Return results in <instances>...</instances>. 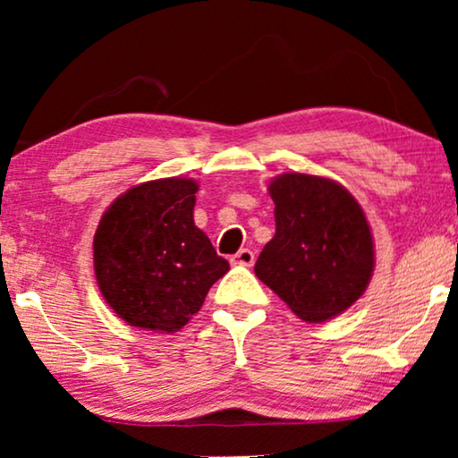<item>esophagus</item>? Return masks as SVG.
I'll return each mask as SVG.
<instances>
[{
	"instance_id": "1",
	"label": "esophagus",
	"mask_w": 458,
	"mask_h": 458,
	"mask_svg": "<svg viewBox=\"0 0 458 458\" xmlns=\"http://www.w3.org/2000/svg\"><path fill=\"white\" fill-rule=\"evenodd\" d=\"M231 265H240V267H252L254 265V252L252 250L243 248L237 252L235 256H231Z\"/></svg>"
}]
</instances>
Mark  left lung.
<instances>
[{"mask_svg":"<svg viewBox=\"0 0 458 458\" xmlns=\"http://www.w3.org/2000/svg\"><path fill=\"white\" fill-rule=\"evenodd\" d=\"M275 235L254 273L302 321L350 309L371 281L373 237L360 204L335 181L284 173L268 183Z\"/></svg>","mask_w":458,"mask_h":458,"instance_id":"1","label":"left lung"}]
</instances>
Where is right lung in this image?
Instances as JSON below:
<instances>
[{"mask_svg":"<svg viewBox=\"0 0 458 458\" xmlns=\"http://www.w3.org/2000/svg\"><path fill=\"white\" fill-rule=\"evenodd\" d=\"M196 191L193 179L148 181L104 212L93 237V268L104 300L124 323L179 331L229 271L193 223Z\"/></svg>","mask_w":458,"mask_h":458,"instance_id":"obj_1","label":"right lung"}]
</instances>
